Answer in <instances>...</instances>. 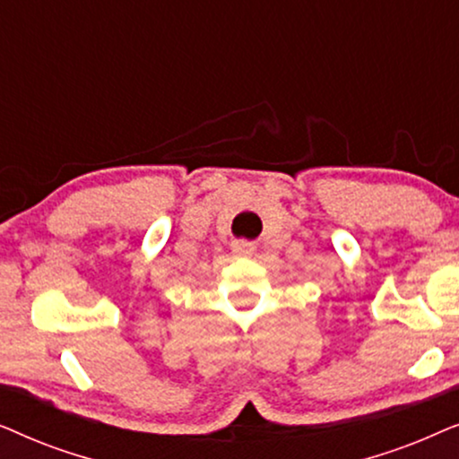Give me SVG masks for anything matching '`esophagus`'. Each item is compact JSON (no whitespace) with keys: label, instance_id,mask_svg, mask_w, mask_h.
<instances>
[{"label":"esophagus","instance_id":"1","mask_svg":"<svg viewBox=\"0 0 459 459\" xmlns=\"http://www.w3.org/2000/svg\"><path fill=\"white\" fill-rule=\"evenodd\" d=\"M255 242L250 240H234L231 242V253L238 256H253L255 255Z\"/></svg>","mask_w":459,"mask_h":459}]
</instances>
